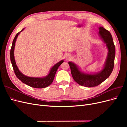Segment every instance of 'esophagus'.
<instances>
[{
  "instance_id": "34e87169",
  "label": "esophagus",
  "mask_w": 127,
  "mask_h": 127,
  "mask_svg": "<svg viewBox=\"0 0 127 127\" xmlns=\"http://www.w3.org/2000/svg\"><path fill=\"white\" fill-rule=\"evenodd\" d=\"M71 56H70V55H69V54L66 55V56H65V58H66V59L67 60H69V59H71Z\"/></svg>"
}]
</instances>
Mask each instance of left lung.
Segmentation results:
<instances>
[{"mask_svg": "<svg viewBox=\"0 0 127 127\" xmlns=\"http://www.w3.org/2000/svg\"><path fill=\"white\" fill-rule=\"evenodd\" d=\"M98 30L99 35L108 50L106 59L102 69L93 74H86L80 71L75 63L68 62L73 78L76 83L83 86L92 87L99 85L109 77L113 69L116 48L112 35L109 31L103 27H99Z\"/></svg>", "mask_w": 127, "mask_h": 127, "instance_id": "obj_1", "label": "left lung"}]
</instances>
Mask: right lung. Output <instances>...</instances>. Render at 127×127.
Wrapping results in <instances>:
<instances>
[{"label":"right lung","instance_id":"1","mask_svg":"<svg viewBox=\"0 0 127 127\" xmlns=\"http://www.w3.org/2000/svg\"><path fill=\"white\" fill-rule=\"evenodd\" d=\"M24 30V29H23L21 32H18L16 34V36H15L10 49V61L11 64H12L15 74L16 75L17 77L20 80H21V82L31 87L36 88H42L47 87L49 86L50 85H51V83H52L53 79H54L58 68H59V67L60 66L61 64L64 63V60H61L59 62L55 64L54 66L51 68L49 74L47 76L44 77H31L26 76L24 74H23L20 71V70L18 69L16 62H15L14 52L15 42H16L17 36L19 34H20V32H22Z\"/></svg>","mask_w":127,"mask_h":127}]
</instances>
